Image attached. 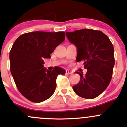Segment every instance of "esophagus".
Listing matches in <instances>:
<instances>
[{
    "label": "esophagus",
    "mask_w": 127,
    "mask_h": 127,
    "mask_svg": "<svg viewBox=\"0 0 127 127\" xmlns=\"http://www.w3.org/2000/svg\"><path fill=\"white\" fill-rule=\"evenodd\" d=\"M66 74H73V72L71 71H70V70L67 69L66 71Z\"/></svg>",
    "instance_id": "34e87169"
}]
</instances>
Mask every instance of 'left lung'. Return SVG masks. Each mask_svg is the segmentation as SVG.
I'll list each match as a JSON object with an SVG mask.
<instances>
[{"label": "left lung", "mask_w": 127, "mask_h": 127, "mask_svg": "<svg viewBox=\"0 0 127 127\" xmlns=\"http://www.w3.org/2000/svg\"><path fill=\"white\" fill-rule=\"evenodd\" d=\"M66 37L77 49L76 61H84L87 72H75L80 76L73 90L79 96L93 99L106 89L111 82L115 60L114 47L100 31L84 29L66 32Z\"/></svg>", "instance_id": "obj_1"}]
</instances>
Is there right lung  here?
<instances>
[{
	"mask_svg": "<svg viewBox=\"0 0 127 127\" xmlns=\"http://www.w3.org/2000/svg\"><path fill=\"white\" fill-rule=\"evenodd\" d=\"M65 40L64 32L26 33L15 40L10 52V71L20 93L29 101L40 103L50 98L56 87V78L66 71L43 66L57 46Z\"/></svg>",
	"mask_w": 127,
	"mask_h": 127,
	"instance_id": "1",
	"label": "right lung"
}]
</instances>
